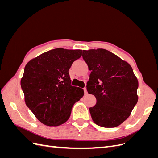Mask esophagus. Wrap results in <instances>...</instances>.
<instances>
[{
	"label": "esophagus",
	"mask_w": 158,
	"mask_h": 158,
	"mask_svg": "<svg viewBox=\"0 0 158 158\" xmlns=\"http://www.w3.org/2000/svg\"><path fill=\"white\" fill-rule=\"evenodd\" d=\"M83 90H84V94L85 95H87L88 94V91H87V89H86V88H83Z\"/></svg>",
	"instance_id": "34e87169"
}]
</instances>
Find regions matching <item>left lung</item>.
Returning <instances> with one entry per match:
<instances>
[{"label": "left lung", "mask_w": 158, "mask_h": 158, "mask_svg": "<svg viewBox=\"0 0 158 158\" xmlns=\"http://www.w3.org/2000/svg\"><path fill=\"white\" fill-rule=\"evenodd\" d=\"M82 57L91 70L87 90L96 98L89 112L96 124L115 127L128 118L138 102L139 81L132 68L108 50H83Z\"/></svg>", "instance_id": "obj_1"}]
</instances>
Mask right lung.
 Returning a JSON list of instances; mask_svg holds the SVG:
<instances>
[{
    "label": "right lung",
    "instance_id": "right-lung-1",
    "mask_svg": "<svg viewBox=\"0 0 158 158\" xmlns=\"http://www.w3.org/2000/svg\"><path fill=\"white\" fill-rule=\"evenodd\" d=\"M81 49L57 48L27 63L21 79L25 102L41 123L58 126L69 119L72 107L84 94L71 85L69 70Z\"/></svg>",
    "mask_w": 158,
    "mask_h": 158
}]
</instances>
